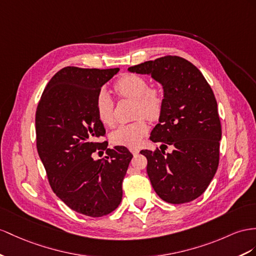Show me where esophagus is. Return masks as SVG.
I'll list each match as a JSON object with an SVG mask.
<instances>
[{"mask_svg":"<svg viewBox=\"0 0 256 256\" xmlns=\"http://www.w3.org/2000/svg\"><path fill=\"white\" fill-rule=\"evenodd\" d=\"M130 152H132L133 154H137L140 152V150L137 149V148H130Z\"/></svg>","mask_w":256,"mask_h":256,"instance_id":"1","label":"esophagus"}]
</instances>
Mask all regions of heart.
Returning <instances> with one entry per match:
<instances>
[{
  "instance_id": "1",
  "label": "heart",
  "mask_w": 256,
  "mask_h": 256,
  "mask_svg": "<svg viewBox=\"0 0 256 256\" xmlns=\"http://www.w3.org/2000/svg\"><path fill=\"white\" fill-rule=\"evenodd\" d=\"M116 90L123 97L136 100L135 111L137 116H145L154 120L161 114L163 96L158 88H149L145 78L128 74L120 78L116 83ZM95 109L98 119L104 126L114 123V102L107 90L98 92L95 100ZM148 132V126L144 120L132 123L120 124L110 135V140L114 145L136 147Z\"/></svg>"
}]
</instances>
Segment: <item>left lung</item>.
<instances>
[{"mask_svg": "<svg viewBox=\"0 0 256 256\" xmlns=\"http://www.w3.org/2000/svg\"><path fill=\"white\" fill-rule=\"evenodd\" d=\"M161 84L163 104L150 140L173 152L142 150L147 174L162 200L190 202L210 185L218 166L222 128L213 90L200 70L184 58L166 56L130 67Z\"/></svg>", "mask_w": 256, "mask_h": 256, "instance_id": "left-lung-1", "label": "left lung"}]
</instances>
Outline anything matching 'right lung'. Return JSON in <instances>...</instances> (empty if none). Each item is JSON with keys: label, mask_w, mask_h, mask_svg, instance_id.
<instances>
[{"label": "right lung", "mask_w": 256, "mask_h": 256, "mask_svg": "<svg viewBox=\"0 0 256 256\" xmlns=\"http://www.w3.org/2000/svg\"><path fill=\"white\" fill-rule=\"evenodd\" d=\"M119 70L62 68L45 88L36 114L38 154L52 189L71 210L92 218L119 206L133 158L123 146L108 149L102 160L92 158L97 148L108 146L96 142L106 133L96 114V96Z\"/></svg>", "instance_id": "1"}]
</instances>
